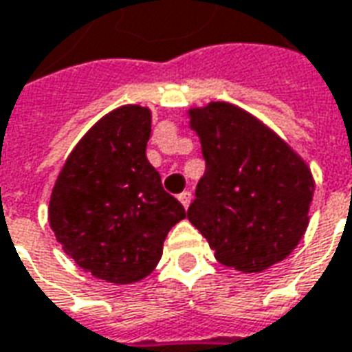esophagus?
<instances>
[{
	"instance_id": "1",
	"label": "esophagus",
	"mask_w": 352,
	"mask_h": 352,
	"mask_svg": "<svg viewBox=\"0 0 352 352\" xmlns=\"http://www.w3.org/2000/svg\"><path fill=\"white\" fill-rule=\"evenodd\" d=\"M190 199H192L190 192H183V194H179V201L183 204L184 209H188V206H190Z\"/></svg>"
}]
</instances>
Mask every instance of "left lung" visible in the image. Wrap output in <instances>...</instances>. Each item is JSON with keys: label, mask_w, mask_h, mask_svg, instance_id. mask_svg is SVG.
<instances>
[{"label": "left lung", "mask_w": 352, "mask_h": 352, "mask_svg": "<svg viewBox=\"0 0 352 352\" xmlns=\"http://www.w3.org/2000/svg\"><path fill=\"white\" fill-rule=\"evenodd\" d=\"M206 173L188 221L214 258L241 273L285 260L309 224L315 181L287 141L249 111L228 101L188 109Z\"/></svg>", "instance_id": "obj_1"}]
</instances>
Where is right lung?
I'll return each mask as SVG.
<instances>
[{
    "label": "right lung",
    "instance_id": "obj_1",
    "mask_svg": "<svg viewBox=\"0 0 352 352\" xmlns=\"http://www.w3.org/2000/svg\"><path fill=\"white\" fill-rule=\"evenodd\" d=\"M151 120L141 105L101 116L73 146L50 194V228L65 254L115 285L151 275L168 232L186 219L146 160Z\"/></svg>",
    "mask_w": 352,
    "mask_h": 352
}]
</instances>
